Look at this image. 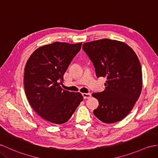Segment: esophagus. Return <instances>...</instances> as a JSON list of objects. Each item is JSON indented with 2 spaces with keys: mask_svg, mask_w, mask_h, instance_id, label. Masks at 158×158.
Masks as SVG:
<instances>
[{
  "mask_svg": "<svg viewBox=\"0 0 158 158\" xmlns=\"http://www.w3.org/2000/svg\"><path fill=\"white\" fill-rule=\"evenodd\" d=\"M82 96H83L84 99H88V98H89L91 96V94L90 93H87V94L83 93L82 94Z\"/></svg>",
  "mask_w": 158,
  "mask_h": 158,
  "instance_id": "obj_1",
  "label": "esophagus"
}]
</instances>
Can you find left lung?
Returning <instances> with one entry per match:
<instances>
[{
	"label": "left lung",
	"mask_w": 158,
	"mask_h": 158,
	"mask_svg": "<svg viewBox=\"0 0 158 158\" xmlns=\"http://www.w3.org/2000/svg\"><path fill=\"white\" fill-rule=\"evenodd\" d=\"M83 49L93 62L98 77L107 79L104 91L92 94L99 102L94 115L104 123L120 121L133 108L142 90L137 54L124 42L107 38L84 43Z\"/></svg>",
	"instance_id": "1"
}]
</instances>
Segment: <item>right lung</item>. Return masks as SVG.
I'll list each match as a JSON object with an SVG mask.
<instances>
[{
	"instance_id": "add662e5",
	"label": "right lung",
	"mask_w": 158,
	"mask_h": 158,
	"mask_svg": "<svg viewBox=\"0 0 158 158\" xmlns=\"http://www.w3.org/2000/svg\"><path fill=\"white\" fill-rule=\"evenodd\" d=\"M81 45V42H56L42 46L31 54L25 64L27 100L36 113L50 123L67 122L83 99L79 92H69L61 87L64 73Z\"/></svg>"
}]
</instances>
